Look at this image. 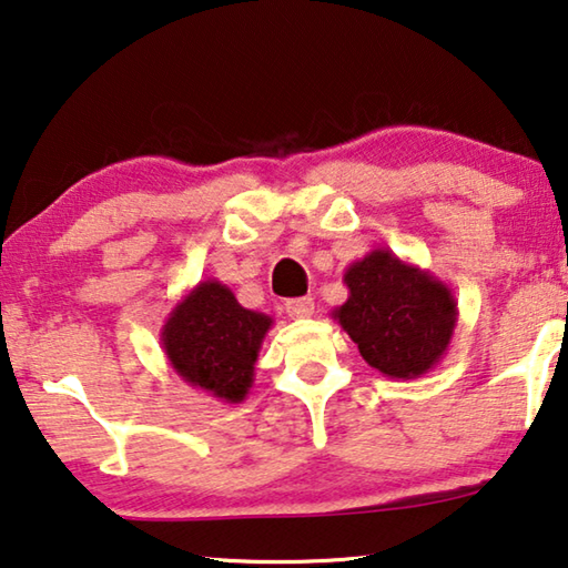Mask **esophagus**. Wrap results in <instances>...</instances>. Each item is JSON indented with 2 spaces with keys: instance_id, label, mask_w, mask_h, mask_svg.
<instances>
[{
  "instance_id": "34e87169",
  "label": "esophagus",
  "mask_w": 568,
  "mask_h": 568,
  "mask_svg": "<svg viewBox=\"0 0 568 568\" xmlns=\"http://www.w3.org/2000/svg\"><path fill=\"white\" fill-rule=\"evenodd\" d=\"M285 313L291 315V318H311L315 313V303L313 297H293V301L285 303Z\"/></svg>"
}]
</instances>
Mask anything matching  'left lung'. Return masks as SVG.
I'll list each match as a JSON object with an SVG mask.
<instances>
[{
    "label": "left lung",
    "mask_w": 568,
    "mask_h": 568,
    "mask_svg": "<svg viewBox=\"0 0 568 568\" xmlns=\"http://www.w3.org/2000/svg\"><path fill=\"white\" fill-rule=\"evenodd\" d=\"M348 301L331 313L363 361L388 378H420L444 358L458 323L454 291L430 271L376 247L343 275Z\"/></svg>",
    "instance_id": "8db88e82"
}]
</instances>
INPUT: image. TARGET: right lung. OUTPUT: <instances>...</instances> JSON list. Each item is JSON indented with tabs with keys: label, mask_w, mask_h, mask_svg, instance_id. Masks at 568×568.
I'll return each mask as SVG.
<instances>
[{
	"label": "right lung",
	"mask_w": 568,
	"mask_h": 568,
	"mask_svg": "<svg viewBox=\"0 0 568 568\" xmlns=\"http://www.w3.org/2000/svg\"><path fill=\"white\" fill-rule=\"evenodd\" d=\"M273 318L247 311L227 285L200 281L172 307L160 331L170 368L192 388L240 403L253 388L257 353Z\"/></svg>",
	"instance_id": "right-lung-1"
}]
</instances>
